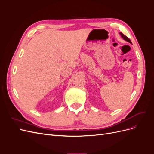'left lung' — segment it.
<instances>
[{"instance_id": "8db88e82", "label": "left lung", "mask_w": 154, "mask_h": 154, "mask_svg": "<svg viewBox=\"0 0 154 154\" xmlns=\"http://www.w3.org/2000/svg\"><path fill=\"white\" fill-rule=\"evenodd\" d=\"M119 34L121 35V36H122V38L125 40H126V41H127V42H128L129 43H130V44H132V42H131V40H130L128 38V37L127 36H126L125 35H123V33H122V32H119Z\"/></svg>"}]
</instances>
